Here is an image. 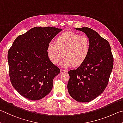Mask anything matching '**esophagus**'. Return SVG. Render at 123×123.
Returning <instances> with one entry per match:
<instances>
[{
    "mask_svg": "<svg viewBox=\"0 0 123 123\" xmlns=\"http://www.w3.org/2000/svg\"><path fill=\"white\" fill-rule=\"evenodd\" d=\"M68 71L66 70H63V69H60V74H64V73L67 72Z\"/></svg>",
    "mask_w": 123,
    "mask_h": 123,
    "instance_id": "esophagus-1",
    "label": "esophagus"
}]
</instances>
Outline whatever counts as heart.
<instances>
[{
  "instance_id": "1",
  "label": "heart",
  "mask_w": 123,
  "mask_h": 123,
  "mask_svg": "<svg viewBox=\"0 0 123 123\" xmlns=\"http://www.w3.org/2000/svg\"><path fill=\"white\" fill-rule=\"evenodd\" d=\"M91 45L89 38L80 36L73 32H66L56 39V43L51 42L47 45V52L51 63L57 64L64 57L61 63L63 68L83 64L89 55Z\"/></svg>"
}]
</instances>
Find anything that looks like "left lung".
<instances>
[{
    "label": "left lung",
    "instance_id": "1",
    "mask_svg": "<svg viewBox=\"0 0 123 123\" xmlns=\"http://www.w3.org/2000/svg\"><path fill=\"white\" fill-rule=\"evenodd\" d=\"M89 38V55L76 70L68 71V93L79 102H89L100 96L108 84L113 65V57L107 40L89 27L75 28Z\"/></svg>",
    "mask_w": 123,
    "mask_h": 123
}]
</instances>
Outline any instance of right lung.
<instances>
[{
    "label": "right lung",
    "mask_w": 123,
    "mask_h": 123,
    "mask_svg": "<svg viewBox=\"0 0 123 123\" xmlns=\"http://www.w3.org/2000/svg\"><path fill=\"white\" fill-rule=\"evenodd\" d=\"M62 31L52 27H34L15 39L8 51L11 82L29 100H39L51 92L60 69L49 60L47 45Z\"/></svg>",
    "instance_id": "add662e5"
}]
</instances>
